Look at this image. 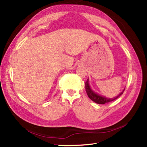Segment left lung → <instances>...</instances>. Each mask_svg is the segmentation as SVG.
<instances>
[{"label": "left lung", "mask_w": 147, "mask_h": 147, "mask_svg": "<svg viewBox=\"0 0 147 147\" xmlns=\"http://www.w3.org/2000/svg\"><path fill=\"white\" fill-rule=\"evenodd\" d=\"M89 80L88 79V80L86 82V93L88 94V95L89 96V98L91 99V100H93L94 102L96 104H104L108 102H110L111 101L115 100V99L118 98L119 96H120L121 94H123V92L124 91V89L123 91H122L121 93L119 94L117 96H116L115 98H107L106 97H104V96H102L100 95H98V94H96L91 90L90 88V86L89 85Z\"/></svg>", "instance_id": "8db88e82"}]
</instances>
